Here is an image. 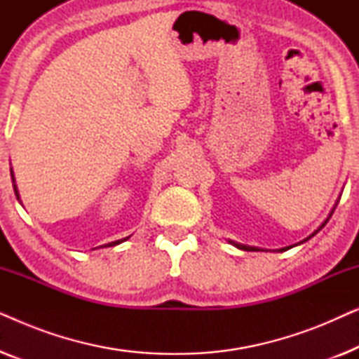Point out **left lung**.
Here are the masks:
<instances>
[{"mask_svg": "<svg viewBox=\"0 0 359 359\" xmlns=\"http://www.w3.org/2000/svg\"><path fill=\"white\" fill-rule=\"evenodd\" d=\"M333 214V212H332ZM332 214L330 215H328V217H332ZM328 222V219L325 220V222H323L322 225H320V229H323V227H325V224ZM320 229H318V230H320ZM318 230H316V232H313L312 235H311V237H313V235H316L317 232H318ZM311 237H309V238H311ZM309 238H306V240H309ZM235 245V247H238V248H242V250H247V252H248V250H258V248H253V247H245V245H238V243H233ZM284 250H289V247L287 248H281V252H284Z\"/></svg>", "mask_w": 359, "mask_h": 359, "instance_id": "obj_1", "label": "left lung"}]
</instances>
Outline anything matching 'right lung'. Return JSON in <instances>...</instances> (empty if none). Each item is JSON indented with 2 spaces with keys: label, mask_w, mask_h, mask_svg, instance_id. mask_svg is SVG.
Listing matches in <instances>:
<instances>
[{
  "label": "right lung",
  "mask_w": 359,
  "mask_h": 359,
  "mask_svg": "<svg viewBox=\"0 0 359 359\" xmlns=\"http://www.w3.org/2000/svg\"><path fill=\"white\" fill-rule=\"evenodd\" d=\"M11 178H13V183H14V175H13V168H11ZM14 194H16V198L19 199V193H18V188H16V184H14ZM127 238H129V237H127ZM127 238H122V240H117V242L107 243V245H104V247H112V245H119L121 242H126Z\"/></svg>",
  "instance_id": "obj_1"
}]
</instances>
